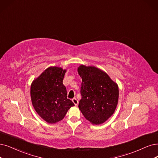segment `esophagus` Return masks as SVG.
<instances>
[{
	"label": "esophagus",
	"instance_id": "1",
	"mask_svg": "<svg viewBox=\"0 0 158 158\" xmlns=\"http://www.w3.org/2000/svg\"><path fill=\"white\" fill-rule=\"evenodd\" d=\"M72 100H73V103L74 104V105H75V106H77V105H78V100H77V98H74Z\"/></svg>",
	"mask_w": 158,
	"mask_h": 158
}]
</instances>
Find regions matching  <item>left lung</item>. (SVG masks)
Instances as JSON below:
<instances>
[{
    "label": "left lung",
    "mask_w": 158,
    "mask_h": 158,
    "mask_svg": "<svg viewBox=\"0 0 158 158\" xmlns=\"http://www.w3.org/2000/svg\"><path fill=\"white\" fill-rule=\"evenodd\" d=\"M77 71L82 80L79 109L91 124H102L116 110L118 86L106 72L94 66L80 65Z\"/></svg>",
    "instance_id": "8db88e82"
}]
</instances>
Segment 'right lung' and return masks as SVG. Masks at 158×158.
Masks as SVG:
<instances>
[{"label": "right lung", "mask_w": 158, "mask_h": 158, "mask_svg": "<svg viewBox=\"0 0 158 158\" xmlns=\"http://www.w3.org/2000/svg\"><path fill=\"white\" fill-rule=\"evenodd\" d=\"M66 71L61 67H49L31 84L30 97L34 110L50 124L61 121L74 106L67 98L66 87L63 84Z\"/></svg>", "instance_id": "right-lung-1"}]
</instances>
